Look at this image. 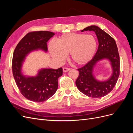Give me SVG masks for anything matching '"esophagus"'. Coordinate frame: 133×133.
<instances>
[{
  "mask_svg": "<svg viewBox=\"0 0 133 133\" xmlns=\"http://www.w3.org/2000/svg\"><path fill=\"white\" fill-rule=\"evenodd\" d=\"M70 69V68H65L64 67L63 68V72H64V73H66V72L68 71Z\"/></svg>",
  "mask_w": 133,
  "mask_h": 133,
  "instance_id": "34e87169",
  "label": "esophagus"
}]
</instances>
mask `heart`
<instances>
[{"label": "heart", "mask_w": 133, "mask_h": 133, "mask_svg": "<svg viewBox=\"0 0 133 133\" xmlns=\"http://www.w3.org/2000/svg\"><path fill=\"white\" fill-rule=\"evenodd\" d=\"M97 43L94 36L83 33H71L58 38L56 44L51 43L49 50L51 57L62 63L70 54L71 61L79 65H84L91 60L95 53Z\"/></svg>", "instance_id": "heart-1"}]
</instances>
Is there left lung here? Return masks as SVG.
<instances>
[{
    "mask_svg": "<svg viewBox=\"0 0 133 133\" xmlns=\"http://www.w3.org/2000/svg\"><path fill=\"white\" fill-rule=\"evenodd\" d=\"M94 31L97 37L99 46L94 57L84 66L78 69L79 76L75 84L82 93L89 97L102 98L112 90L117 82L120 74V58L115 40L105 31L95 25H91L82 30ZM107 58L110 61L112 74L106 81L96 80L92 74L96 63Z\"/></svg>",
    "mask_w": 133,
    "mask_h": 133,
    "instance_id": "1",
    "label": "left lung"
}]
</instances>
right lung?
Returning <instances> with one entry per match:
<instances>
[{
    "mask_svg": "<svg viewBox=\"0 0 133 133\" xmlns=\"http://www.w3.org/2000/svg\"><path fill=\"white\" fill-rule=\"evenodd\" d=\"M55 34L48 31H32L26 34L19 42L14 51L12 71L21 94L34 102H43L51 97L58 88V78L63 74L62 68L57 69H42L35 76H25L22 66L28 54L42 49L47 51V42Z\"/></svg>",
    "mask_w": 133,
    "mask_h": 133,
    "instance_id": "1",
    "label": "right lung"
}]
</instances>
